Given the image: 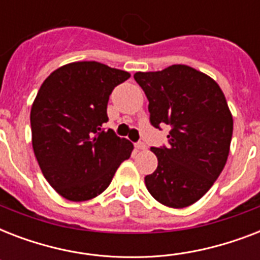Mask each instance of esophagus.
<instances>
[{"instance_id":"1","label":"esophagus","mask_w":260,"mask_h":260,"mask_svg":"<svg viewBox=\"0 0 260 260\" xmlns=\"http://www.w3.org/2000/svg\"><path fill=\"white\" fill-rule=\"evenodd\" d=\"M135 148H136V151H144L147 148L146 147V144H144V143H136V144H135Z\"/></svg>"}]
</instances>
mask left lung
<instances>
[{"instance_id": "obj_1", "label": "left lung", "mask_w": 260, "mask_h": 260, "mask_svg": "<svg viewBox=\"0 0 260 260\" xmlns=\"http://www.w3.org/2000/svg\"><path fill=\"white\" fill-rule=\"evenodd\" d=\"M151 124L170 125L169 147L151 148L158 167L144 178L150 194L169 208L197 202L221 174L230 155L234 118L225 95L209 75L186 64L138 71Z\"/></svg>"}]
</instances>
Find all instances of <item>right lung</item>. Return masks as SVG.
Wrapping results in <instances>:
<instances>
[{"label":"right lung","instance_id":"obj_1","mask_svg":"<svg viewBox=\"0 0 260 260\" xmlns=\"http://www.w3.org/2000/svg\"><path fill=\"white\" fill-rule=\"evenodd\" d=\"M126 71L98 62H73L52 71L30 108L32 147L43 175L69 201L97 197L110 185L134 144L112 129L106 106Z\"/></svg>","mask_w":260,"mask_h":260}]
</instances>
